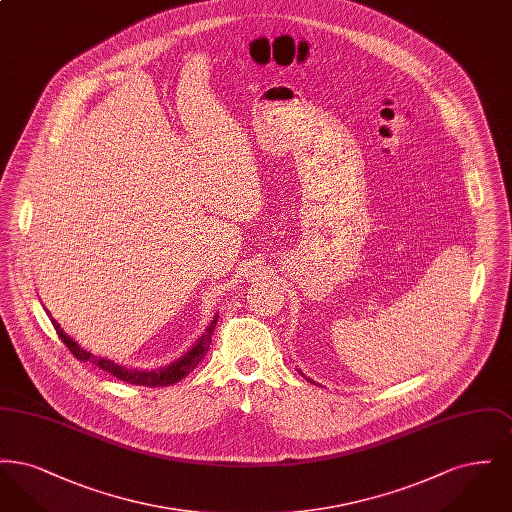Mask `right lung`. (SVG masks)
<instances>
[{
	"instance_id": "add662e5",
	"label": "right lung",
	"mask_w": 512,
	"mask_h": 512,
	"mask_svg": "<svg viewBox=\"0 0 512 512\" xmlns=\"http://www.w3.org/2000/svg\"><path fill=\"white\" fill-rule=\"evenodd\" d=\"M46 313H48V311H46ZM49 317H51V315H49ZM217 318H219V315H215V318L209 322V326L205 328V332L197 338L194 345H192L182 357H178L176 361H172L171 365L153 368V370L126 368V366L113 363L111 359L98 357V355H94V353L82 349L71 336H67V334L63 332V328L59 326V322H55L53 318H51V324H53L55 332L59 334L61 341L69 347V351L73 353L78 361H84V363H92V365L99 366L101 370L113 374L115 378H119V380L126 382V384L146 386V388H161V386L176 384L178 380H182L184 376H188V374L194 370L195 366L201 363V359L205 357V353H207V349H209V345H211V336H213V330H215V326H217Z\"/></svg>"
}]
</instances>
